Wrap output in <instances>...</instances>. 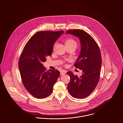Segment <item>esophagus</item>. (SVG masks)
<instances>
[{"label": "esophagus", "mask_w": 123, "mask_h": 123, "mask_svg": "<svg viewBox=\"0 0 123 123\" xmlns=\"http://www.w3.org/2000/svg\"><path fill=\"white\" fill-rule=\"evenodd\" d=\"M65 71H61V72H60V75L61 76H63V75H64V74H65Z\"/></svg>", "instance_id": "1"}]
</instances>
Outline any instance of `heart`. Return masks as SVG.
<instances>
[{
    "label": "heart",
    "mask_w": 123,
    "mask_h": 123,
    "mask_svg": "<svg viewBox=\"0 0 123 123\" xmlns=\"http://www.w3.org/2000/svg\"><path fill=\"white\" fill-rule=\"evenodd\" d=\"M65 45L66 47H76L77 46L76 41L72 38H68L65 41Z\"/></svg>",
    "instance_id": "obj_1"
}]
</instances>
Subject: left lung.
Listing matches in <instances>:
<instances>
[{
    "label": "left lung",
    "instance_id": "8db88e82",
    "mask_svg": "<svg viewBox=\"0 0 123 123\" xmlns=\"http://www.w3.org/2000/svg\"><path fill=\"white\" fill-rule=\"evenodd\" d=\"M66 34L77 37L81 42V50L74 66L82 71V76L67 72L70 77L68 90L74 98L83 99L88 97L96 87L99 82L102 59L99 47L94 38L81 29H70Z\"/></svg>",
    "mask_w": 123,
    "mask_h": 123
}]
</instances>
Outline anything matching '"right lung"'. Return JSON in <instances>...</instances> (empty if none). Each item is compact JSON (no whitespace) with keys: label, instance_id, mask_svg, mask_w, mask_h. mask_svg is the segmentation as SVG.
<instances>
[{"label":"right lung","instance_id":"1","mask_svg":"<svg viewBox=\"0 0 123 123\" xmlns=\"http://www.w3.org/2000/svg\"><path fill=\"white\" fill-rule=\"evenodd\" d=\"M63 33V30L37 32L27 42L20 56L18 67L22 82L29 93L36 98L43 99L50 95L59 76V70L46 71L42 63L52 55L54 43Z\"/></svg>","mask_w":123,"mask_h":123}]
</instances>
